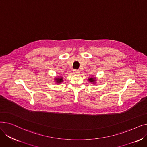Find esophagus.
<instances>
[{
	"mask_svg": "<svg viewBox=\"0 0 147 147\" xmlns=\"http://www.w3.org/2000/svg\"><path fill=\"white\" fill-rule=\"evenodd\" d=\"M73 73L74 74H78L79 73V69H74L73 70Z\"/></svg>",
	"mask_w": 147,
	"mask_h": 147,
	"instance_id": "esophagus-1",
	"label": "esophagus"
}]
</instances>
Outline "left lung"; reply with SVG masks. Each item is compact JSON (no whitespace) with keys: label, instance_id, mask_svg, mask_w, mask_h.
Wrapping results in <instances>:
<instances>
[{"label":"left lung","instance_id":"1","mask_svg":"<svg viewBox=\"0 0 147 147\" xmlns=\"http://www.w3.org/2000/svg\"><path fill=\"white\" fill-rule=\"evenodd\" d=\"M95 79H94V78H90L89 79V80L90 81V82H94L95 81V80H94Z\"/></svg>","mask_w":147,"mask_h":147}]
</instances>
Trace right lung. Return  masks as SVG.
<instances>
[{
    "label": "right lung",
    "mask_w": 147,
    "mask_h": 147,
    "mask_svg": "<svg viewBox=\"0 0 147 147\" xmlns=\"http://www.w3.org/2000/svg\"><path fill=\"white\" fill-rule=\"evenodd\" d=\"M56 80H57V83H60V82H63V79H62V78H57V79H56Z\"/></svg>",
    "instance_id": "obj_1"
}]
</instances>
